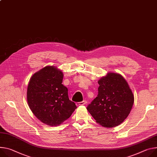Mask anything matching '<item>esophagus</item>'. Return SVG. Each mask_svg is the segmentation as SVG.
I'll use <instances>...</instances> for the list:
<instances>
[{"mask_svg":"<svg viewBox=\"0 0 157 157\" xmlns=\"http://www.w3.org/2000/svg\"><path fill=\"white\" fill-rule=\"evenodd\" d=\"M86 103H87V101H86V100H84V101H82L76 103V105H77V106H79V105H86Z\"/></svg>","mask_w":157,"mask_h":157,"instance_id":"1","label":"esophagus"}]
</instances>
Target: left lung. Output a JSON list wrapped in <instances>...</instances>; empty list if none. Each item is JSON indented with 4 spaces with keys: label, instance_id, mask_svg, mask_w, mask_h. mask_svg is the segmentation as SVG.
<instances>
[{
    "label": "left lung",
    "instance_id": "left-lung-1",
    "mask_svg": "<svg viewBox=\"0 0 157 157\" xmlns=\"http://www.w3.org/2000/svg\"><path fill=\"white\" fill-rule=\"evenodd\" d=\"M98 94L87 106L96 121L105 128L121 124L129 115L134 96L129 86L119 74L110 73L98 81Z\"/></svg>",
    "mask_w": 157,
    "mask_h": 157
}]
</instances>
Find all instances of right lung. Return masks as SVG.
Returning <instances> with one entry per match:
<instances>
[{"label": "right lung", "mask_w": 157, "mask_h": 157, "mask_svg": "<svg viewBox=\"0 0 157 157\" xmlns=\"http://www.w3.org/2000/svg\"><path fill=\"white\" fill-rule=\"evenodd\" d=\"M62 71L46 66L35 73L28 84L27 99L34 115L42 123L58 126L76 109L69 100L67 88L62 84Z\"/></svg>", "instance_id": "add662e5"}]
</instances>
